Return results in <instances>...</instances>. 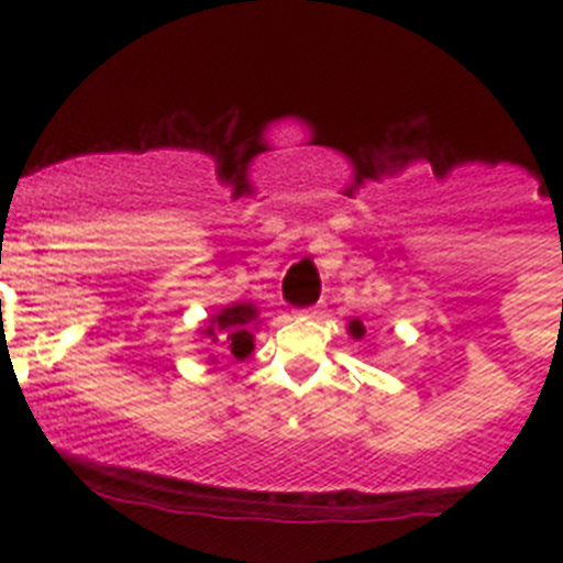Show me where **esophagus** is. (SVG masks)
I'll return each mask as SVG.
<instances>
[{
    "instance_id": "1",
    "label": "esophagus",
    "mask_w": 563,
    "mask_h": 563,
    "mask_svg": "<svg viewBox=\"0 0 563 563\" xmlns=\"http://www.w3.org/2000/svg\"><path fill=\"white\" fill-rule=\"evenodd\" d=\"M321 312H324V305H316V307H307V310H301V316L318 318V316H321Z\"/></svg>"
}]
</instances>
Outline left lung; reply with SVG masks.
<instances>
[{"label":"left lung","mask_w":563,"mask_h":563,"mask_svg":"<svg viewBox=\"0 0 563 563\" xmlns=\"http://www.w3.org/2000/svg\"><path fill=\"white\" fill-rule=\"evenodd\" d=\"M350 332H352V335H355V338H361V335H363V327L355 321V324L350 327Z\"/></svg>","instance_id":"1"}]
</instances>
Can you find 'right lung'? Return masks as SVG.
Instances as JSON below:
<instances>
[{
  "label": "right lung",
  "instance_id": "right-lung-1",
  "mask_svg": "<svg viewBox=\"0 0 563 563\" xmlns=\"http://www.w3.org/2000/svg\"><path fill=\"white\" fill-rule=\"evenodd\" d=\"M253 324H256V307L251 305H233L225 307L222 312L208 321L206 335L211 343H217L220 350L231 352L236 361H245L253 352Z\"/></svg>",
  "mask_w": 563,
  "mask_h": 563
}]
</instances>
